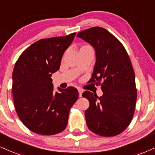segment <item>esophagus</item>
Returning <instances> with one entry per match:
<instances>
[{"instance_id": "esophagus-1", "label": "esophagus", "mask_w": 155, "mask_h": 155, "mask_svg": "<svg viewBox=\"0 0 155 155\" xmlns=\"http://www.w3.org/2000/svg\"><path fill=\"white\" fill-rule=\"evenodd\" d=\"M78 91H79V97H81V94H82V92H83L82 89L79 88V89H78Z\"/></svg>"}]
</instances>
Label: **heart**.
I'll return each instance as SVG.
<instances>
[{"label":"heart","mask_w":155,"mask_h":155,"mask_svg":"<svg viewBox=\"0 0 155 155\" xmlns=\"http://www.w3.org/2000/svg\"><path fill=\"white\" fill-rule=\"evenodd\" d=\"M87 48H91V46H89V45H84L80 48V50H84V49H87Z\"/></svg>","instance_id":"b5f03b06"}]
</instances>
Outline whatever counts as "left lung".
Here are the masks:
<instances>
[{"mask_svg": "<svg viewBox=\"0 0 155 155\" xmlns=\"http://www.w3.org/2000/svg\"><path fill=\"white\" fill-rule=\"evenodd\" d=\"M94 47L96 63L89 83L101 85L103 94L89 91L82 96L89 102L85 111L89 129L102 137L118 135L133 118L137 98L135 75L124 46L107 30L94 27L76 35Z\"/></svg>", "mask_w": 155, "mask_h": 155, "instance_id": "obj_1", "label": "left lung"}]
</instances>
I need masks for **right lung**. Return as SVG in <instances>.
<instances>
[{
	"instance_id": "add662e5",
	"label": "right lung",
	"mask_w": 155,
	"mask_h": 155,
	"mask_svg": "<svg viewBox=\"0 0 155 155\" xmlns=\"http://www.w3.org/2000/svg\"><path fill=\"white\" fill-rule=\"evenodd\" d=\"M76 33L41 39L21 54L13 71L14 107L24 126L34 133L54 135L66 128L71 108L79 97L74 87L53 91L52 74Z\"/></svg>"
}]
</instances>
